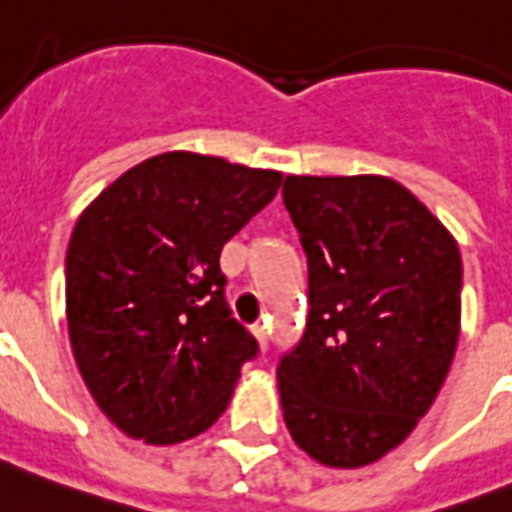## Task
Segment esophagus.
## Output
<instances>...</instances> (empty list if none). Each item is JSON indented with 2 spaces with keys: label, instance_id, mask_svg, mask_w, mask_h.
<instances>
[{
  "label": "esophagus",
  "instance_id": "34e87169",
  "mask_svg": "<svg viewBox=\"0 0 512 512\" xmlns=\"http://www.w3.org/2000/svg\"><path fill=\"white\" fill-rule=\"evenodd\" d=\"M253 337L259 340L261 348H266V345H269V332H266V324H253Z\"/></svg>",
  "mask_w": 512,
  "mask_h": 512
}]
</instances>
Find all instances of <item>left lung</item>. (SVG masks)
I'll return each mask as SVG.
<instances>
[{
    "label": "left lung",
    "instance_id": "1",
    "mask_svg": "<svg viewBox=\"0 0 512 512\" xmlns=\"http://www.w3.org/2000/svg\"><path fill=\"white\" fill-rule=\"evenodd\" d=\"M282 201L308 259V319L277 366L295 445L361 468L432 408L460 335L458 243L382 175H287Z\"/></svg>",
    "mask_w": 512,
    "mask_h": 512
}]
</instances>
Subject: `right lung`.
<instances>
[{
	"label": "right lung",
	"instance_id": "right-lung-1",
	"mask_svg": "<svg viewBox=\"0 0 512 512\" xmlns=\"http://www.w3.org/2000/svg\"><path fill=\"white\" fill-rule=\"evenodd\" d=\"M280 185L282 172L170 151L80 214L65 259L70 345L128 437L175 445L225 413L259 342L232 319L219 253Z\"/></svg>",
	"mask_w": 512,
	"mask_h": 512
}]
</instances>
